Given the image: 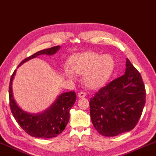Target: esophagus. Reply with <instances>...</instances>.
<instances>
[{
	"label": "esophagus",
	"instance_id": "1",
	"mask_svg": "<svg viewBox=\"0 0 156 156\" xmlns=\"http://www.w3.org/2000/svg\"><path fill=\"white\" fill-rule=\"evenodd\" d=\"M85 94L84 93V92H79V93L78 94V98H84L85 97Z\"/></svg>",
	"mask_w": 156,
	"mask_h": 156
}]
</instances>
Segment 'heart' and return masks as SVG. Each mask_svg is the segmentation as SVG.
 Listing matches in <instances>:
<instances>
[{
  "instance_id": "obj_1",
  "label": "heart",
  "mask_w": 156,
  "mask_h": 156,
  "mask_svg": "<svg viewBox=\"0 0 156 156\" xmlns=\"http://www.w3.org/2000/svg\"><path fill=\"white\" fill-rule=\"evenodd\" d=\"M69 69L65 67L62 74L70 80L76 75H83L84 85L90 89H98L106 84L115 68V60L109 54L86 51L72 55L68 60Z\"/></svg>"
}]
</instances>
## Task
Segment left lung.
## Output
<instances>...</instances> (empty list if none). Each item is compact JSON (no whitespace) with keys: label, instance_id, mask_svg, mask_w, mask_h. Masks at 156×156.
<instances>
[{"label":"left lung","instance_id":"obj_1","mask_svg":"<svg viewBox=\"0 0 156 156\" xmlns=\"http://www.w3.org/2000/svg\"><path fill=\"white\" fill-rule=\"evenodd\" d=\"M145 98L140 73L126 58L125 74L100 89L90 99L94 128L107 137L130 131L140 118Z\"/></svg>","mask_w":156,"mask_h":156}]
</instances>
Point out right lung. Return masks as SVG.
<instances>
[{
    "label": "right lung",
    "mask_w": 156,
    "mask_h": 156,
    "mask_svg": "<svg viewBox=\"0 0 156 156\" xmlns=\"http://www.w3.org/2000/svg\"><path fill=\"white\" fill-rule=\"evenodd\" d=\"M60 49V46H55L43 49L23 60L18 68L25 62L39 55L51 56ZM16 73V69L10 78L9 96V105L13 115L20 127L31 136L35 138H51L56 137L65 129L69 120V111L74 105L76 96L75 92L69 91L60 94L50 106L43 112L29 113L18 106L13 94L12 82Z\"/></svg>",
    "instance_id": "1"
}]
</instances>
